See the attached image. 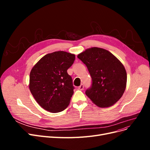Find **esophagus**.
<instances>
[{
  "instance_id": "1",
  "label": "esophagus",
  "mask_w": 150,
  "mask_h": 150,
  "mask_svg": "<svg viewBox=\"0 0 150 150\" xmlns=\"http://www.w3.org/2000/svg\"><path fill=\"white\" fill-rule=\"evenodd\" d=\"M78 89L81 91H82L84 89V85L83 84H81L79 87H78Z\"/></svg>"
}]
</instances>
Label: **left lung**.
<instances>
[{
  "label": "left lung",
  "instance_id": "left-lung-1",
  "mask_svg": "<svg viewBox=\"0 0 150 150\" xmlns=\"http://www.w3.org/2000/svg\"><path fill=\"white\" fill-rule=\"evenodd\" d=\"M78 57L87 67L92 79L86 94L99 107L115 104L126 86L127 74L122 63L110 52L99 47L86 49Z\"/></svg>",
  "mask_w": 150,
  "mask_h": 150
}]
</instances>
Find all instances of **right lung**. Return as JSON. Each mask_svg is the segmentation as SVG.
<instances>
[{"label": "right lung", "instance_id": "right-lung-1", "mask_svg": "<svg viewBox=\"0 0 150 150\" xmlns=\"http://www.w3.org/2000/svg\"><path fill=\"white\" fill-rule=\"evenodd\" d=\"M74 60V54L56 51L45 55L32 69L29 89L44 110L58 112L69 105L74 87L67 71Z\"/></svg>", "mask_w": 150, "mask_h": 150}]
</instances>
